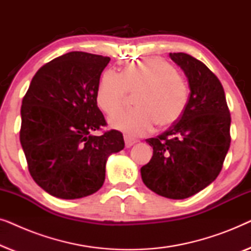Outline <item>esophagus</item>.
<instances>
[{
    "instance_id": "1",
    "label": "esophagus",
    "mask_w": 251,
    "mask_h": 251,
    "mask_svg": "<svg viewBox=\"0 0 251 251\" xmlns=\"http://www.w3.org/2000/svg\"><path fill=\"white\" fill-rule=\"evenodd\" d=\"M138 140L136 138H133V137L129 136V135H125V143H126V147H131L133 144H136Z\"/></svg>"
}]
</instances>
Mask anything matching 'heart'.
<instances>
[{
    "instance_id": "b5f03b06",
    "label": "heart",
    "mask_w": 251,
    "mask_h": 251,
    "mask_svg": "<svg viewBox=\"0 0 251 251\" xmlns=\"http://www.w3.org/2000/svg\"><path fill=\"white\" fill-rule=\"evenodd\" d=\"M129 91L136 107L109 119L114 128L137 136L151 131L154 125L166 128L183 114L188 101V85L173 65L161 58H145L126 64L121 73L106 71L99 82L96 100L107 115L125 106Z\"/></svg>"
}]
</instances>
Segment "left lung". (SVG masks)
<instances>
[{"instance_id": "left-lung-1", "label": "left lung", "mask_w": 251, "mask_h": 251, "mask_svg": "<svg viewBox=\"0 0 251 251\" xmlns=\"http://www.w3.org/2000/svg\"><path fill=\"white\" fill-rule=\"evenodd\" d=\"M190 85L186 108L155 138L151 161L142 167L144 184L161 197L180 200L211 184L221 173L231 144V115L218 77L194 57L169 53Z\"/></svg>"}]
</instances>
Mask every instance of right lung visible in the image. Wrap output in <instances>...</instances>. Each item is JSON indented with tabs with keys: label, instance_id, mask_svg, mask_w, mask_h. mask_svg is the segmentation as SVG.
Listing matches in <instances>:
<instances>
[{
	"label": "right lung",
	"instance_id": "add662e5",
	"mask_svg": "<svg viewBox=\"0 0 251 251\" xmlns=\"http://www.w3.org/2000/svg\"><path fill=\"white\" fill-rule=\"evenodd\" d=\"M109 57L72 51L43 65L22 104L20 144L30 176L59 199H80L102 186L108 155L125 147L122 133L109 130L96 92Z\"/></svg>",
	"mask_w": 251,
	"mask_h": 251
}]
</instances>
